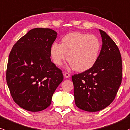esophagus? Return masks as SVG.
I'll return each mask as SVG.
<instances>
[{
	"label": "esophagus",
	"instance_id": "34e87169",
	"mask_svg": "<svg viewBox=\"0 0 130 130\" xmlns=\"http://www.w3.org/2000/svg\"><path fill=\"white\" fill-rule=\"evenodd\" d=\"M64 76L66 78H69L70 77V75L68 73H64Z\"/></svg>",
	"mask_w": 130,
	"mask_h": 130
}]
</instances>
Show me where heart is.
I'll return each mask as SVG.
<instances>
[{
	"label": "heart",
	"instance_id": "heart-1",
	"mask_svg": "<svg viewBox=\"0 0 130 130\" xmlns=\"http://www.w3.org/2000/svg\"><path fill=\"white\" fill-rule=\"evenodd\" d=\"M62 43L55 42L51 47L52 60L57 66L67 61L76 72H83L92 68L99 58L101 43L96 36L74 32L62 38Z\"/></svg>",
	"mask_w": 130,
	"mask_h": 130
}]
</instances>
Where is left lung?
<instances>
[{
	"mask_svg": "<svg viewBox=\"0 0 130 130\" xmlns=\"http://www.w3.org/2000/svg\"><path fill=\"white\" fill-rule=\"evenodd\" d=\"M99 32L102 45L96 63L72 77L76 105L87 112H98L109 106L122 79V57L117 45L106 32Z\"/></svg>",
	"mask_w": 130,
	"mask_h": 130,
	"instance_id": "8db88e82",
	"label": "left lung"
}]
</instances>
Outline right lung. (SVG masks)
Instances as JSON below:
<instances>
[{
  "label": "right lung",
  "mask_w": 130,
  "mask_h": 130,
  "mask_svg": "<svg viewBox=\"0 0 130 130\" xmlns=\"http://www.w3.org/2000/svg\"><path fill=\"white\" fill-rule=\"evenodd\" d=\"M57 35L49 28L32 29L17 41L10 53L7 85L13 101L22 109L35 112L47 108L63 79L62 71L50 58Z\"/></svg>",
  "instance_id": "1"
}]
</instances>
